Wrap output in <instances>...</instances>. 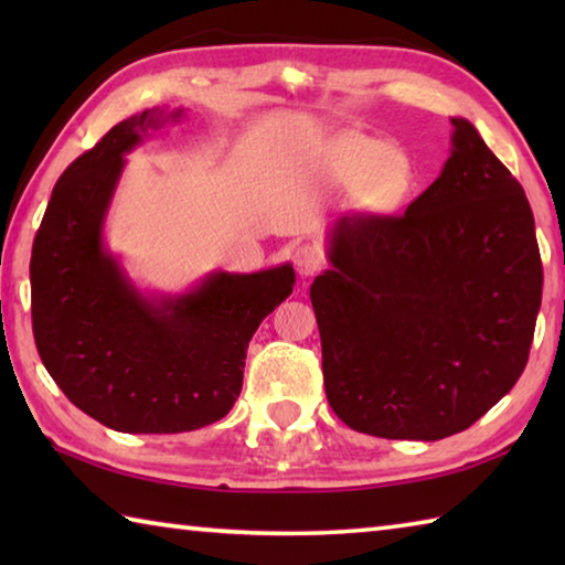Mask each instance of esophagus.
<instances>
[{
    "label": "esophagus",
    "instance_id": "esophagus-1",
    "mask_svg": "<svg viewBox=\"0 0 565 565\" xmlns=\"http://www.w3.org/2000/svg\"><path fill=\"white\" fill-rule=\"evenodd\" d=\"M296 271L301 276H313L323 269V252L317 244H301L294 254Z\"/></svg>",
    "mask_w": 565,
    "mask_h": 565
}]
</instances>
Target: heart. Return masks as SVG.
I'll return each instance as SVG.
<instances>
[{"mask_svg": "<svg viewBox=\"0 0 565 565\" xmlns=\"http://www.w3.org/2000/svg\"><path fill=\"white\" fill-rule=\"evenodd\" d=\"M337 177L349 186L361 189H379L384 199L396 196L404 186V174H401V159L388 145L381 141H356L343 151Z\"/></svg>", "mask_w": 565, "mask_h": 565, "instance_id": "b5f03b06", "label": "heart"}]
</instances>
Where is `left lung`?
Returning <instances> with one entry per match:
<instances>
[{"label":"left lung","mask_w":565,"mask_h":565,"mask_svg":"<svg viewBox=\"0 0 565 565\" xmlns=\"http://www.w3.org/2000/svg\"><path fill=\"white\" fill-rule=\"evenodd\" d=\"M401 216L329 232L311 284L327 398L353 431L438 441L509 394L529 361L543 266L523 186L468 119Z\"/></svg>","instance_id":"8db88e82"}]
</instances>
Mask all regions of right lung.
Masks as SVG:
<instances>
[{"mask_svg": "<svg viewBox=\"0 0 565 565\" xmlns=\"http://www.w3.org/2000/svg\"><path fill=\"white\" fill-rule=\"evenodd\" d=\"M184 109L119 121L54 184L30 262L32 329L44 369L84 414L121 434L214 424L242 394L248 341L291 294V264L214 271L184 294H145L104 244L124 154Z\"/></svg>", "mask_w": 565, "mask_h": 565, "instance_id": "add662e5", "label": "right lung"}]
</instances>
